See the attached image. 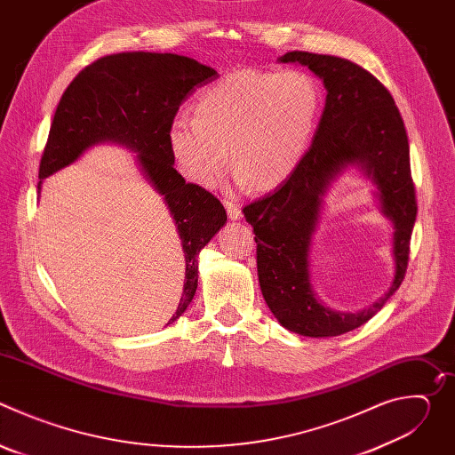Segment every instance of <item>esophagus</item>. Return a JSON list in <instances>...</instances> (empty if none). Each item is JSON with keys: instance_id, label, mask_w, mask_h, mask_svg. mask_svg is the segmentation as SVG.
<instances>
[{"instance_id": "esophagus-1", "label": "esophagus", "mask_w": 455, "mask_h": 455, "mask_svg": "<svg viewBox=\"0 0 455 455\" xmlns=\"http://www.w3.org/2000/svg\"><path fill=\"white\" fill-rule=\"evenodd\" d=\"M223 204H225V207H227V212H228V218H230V220H239V218H241V207H239L237 204H234V202H230V200H225Z\"/></svg>"}]
</instances>
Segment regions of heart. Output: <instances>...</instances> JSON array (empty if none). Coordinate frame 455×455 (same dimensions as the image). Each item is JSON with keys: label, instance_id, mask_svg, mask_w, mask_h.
<instances>
[{"label": "heart", "instance_id": "1", "mask_svg": "<svg viewBox=\"0 0 455 455\" xmlns=\"http://www.w3.org/2000/svg\"><path fill=\"white\" fill-rule=\"evenodd\" d=\"M318 109L320 86L306 70H235L198 97L196 115L172 116L169 151L181 174L204 187L220 181L230 155L239 183L272 188L304 158Z\"/></svg>", "mask_w": 455, "mask_h": 455}]
</instances>
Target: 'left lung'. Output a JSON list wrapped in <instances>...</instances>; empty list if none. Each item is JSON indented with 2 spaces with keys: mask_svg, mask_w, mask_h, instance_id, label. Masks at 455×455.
I'll list each match as a JSON object with an SVG mask.
<instances>
[{
  "mask_svg": "<svg viewBox=\"0 0 455 455\" xmlns=\"http://www.w3.org/2000/svg\"><path fill=\"white\" fill-rule=\"evenodd\" d=\"M281 62L307 67L326 88V106L311 148L297 169L268 196L243 209L257 243L263 297L283 326L302 337H339L372 318L402 286L418 214L409 139L393 95L358 64L311 52H288ZM347 164H360L379 187L382 212L395 225L397 274L392 290L355 314L322 307L308 279V246L321 196Z\"/></svg>",
  "mask_w": 455,
  "mask_h": 455,
  "instance_id": "8db88e82",
  "label": "left lung"
}]
</instances>
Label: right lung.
<instances>
[{
    "label": "right lung",
    "mask_w": 455,
    "mask_h": 455,
    "mask_svg": "<svg viewBox=\"0 0 455 455\" xmlns=\"http://www.w3.org/2000/svg\"><path fill=\"white\" fill-rule=\"evenodd\" d=\"M216 77V70L176 53L104 55L88 64L62 93L39 164L43 180L99 142H116L139 153L146 178L162 194L176 221L185 253L183 293L169 322L187 309L196 293V255L227 223V212L212 192L187 183L174 169L167 129L187 95Z\"/></svg>",
    "instance_id": "1"
}]
</instances>
